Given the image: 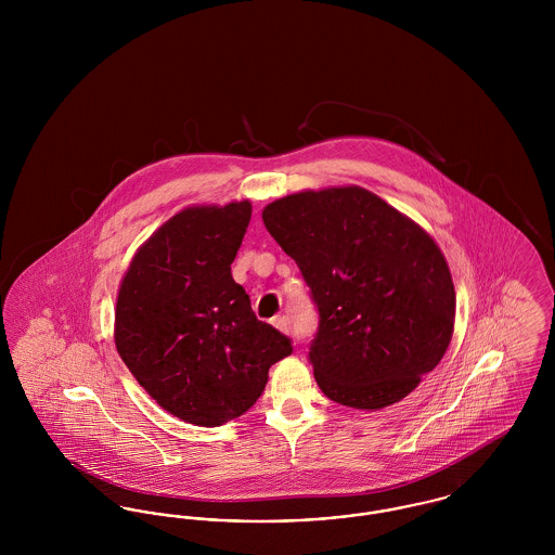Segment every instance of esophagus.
Returning <instances> with one entry per match:
<instances>
[{"label":"esophagus","instance_id":"1","mask_svg":"<svg viewBox=\"0 0 555 555\" xmlns=\"http://www.w3.org/2000/svg\"><path fill=\"white\" fill-rule=\"evenodd\" d=\"M272 326H274V328H279L281 333H285V335H287V333L291 331L289 318L276 317L274 320H272Z\"/></svg>","mask_w":555,"mask_h":555}]
</instances>
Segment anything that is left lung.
<instances>
[{"label": "left lung", "instance_id": "8db88e82", "mask_svg": "<svg viewBox=\"0 0 555 555\" xmlns=\"http://www.w3.org/2000/svg\"><path fill=\"white\" fill-rule=\"evenodd\" d=\"M262 220L312 289L320 391L356 410L410 396L453 335L455 289L435 238L358 185L291 193Z\"/></svg>", "mask_w": 555, "mask_h": 555}]
</instances>
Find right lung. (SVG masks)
<instances>
[{"mask_svg": "<svg viewBox=\"0 0 555 555\" xmlns=\"http://www.w3.org/2000/svg\"><path fill=\"white\" fill-rule=\"evenodd\" d=\"M251 218L247 199L189 206L147 238L127 268L114 344L137 383L168 414L220 426L262 396L291 341L258 320L231 264Z\"/></svg>", "mask_w": 555, "mask_h": 555, "instance_id": "add662e5", "label": "right lung"}]
</instances>
